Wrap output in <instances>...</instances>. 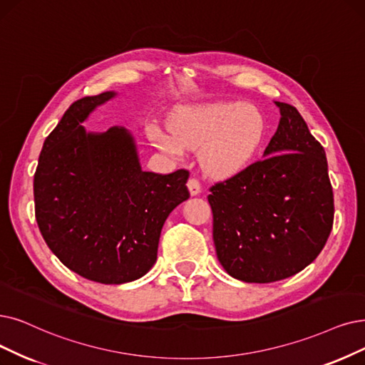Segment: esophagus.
I'll use <instances>...</instances> for the list:
<instances>
[{
  "mask_svg": "<svg viewBox=\"0 0 365 365\" xmlns=\"http://www.w3.org/2000/svg\"><path fill=\"white\" fill-rule=\"evenodd\" d=\"M187 188L192 196H197L200 193V182L196 178H190L187 182Z\"/></svg>",
  "mask_w": 365,
  "mask_h": 365,
  "instance_id": "esophagus-1",
  "label": "esophagus"
}]
</instances>
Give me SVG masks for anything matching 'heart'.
I'll use <instances>...</instances> for the list:
<instances>
[{
  "mask_svg": "<svg viewBox=\"0 0 365 365\" xmlns=\"http://www.w3.org/2000/svg\"><path fill=\"white\" fill-rule=\"evenodd\" d=\"M264 136V115L256 106L242 103L190 106L173 115L172 130L150 128L155 147L172 157H182L187 148H200L199 162L215 178L242 172L253 162Z\"/></svg>",
  "mask_w": 365,
  "mask_h": 365,
  "instance_id": "1",
  "label": "heart"
}]
</instances>
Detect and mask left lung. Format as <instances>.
<instances>
[{"label":"left lung","mask_w":365,"mask_h":365,"mask_svg":"<svg viewBox=\"0 0 365 365\" xmlns=\"http://www.w3.org/2000/svg\"><path fill=\"white\" fill-rule=\"evenodd\" d=\"M280 123L264 158L211 187L217 259L233 279L272 283L322 252L334 196L325 150L292 105L274 101Z\"/></svg>","instance_id":"obj_1"}]
</instances>
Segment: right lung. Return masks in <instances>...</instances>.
Here are the masks:
<instances>
[{"label": "right lung", "mask_w": 365, "mask_h": 365, "mask_svg": "<svg viewBox=\"0 0 365 365\" xmlns=\"http://www.w3.org/2000/svg\"><path fill=\"white\" fill-rule=\"evenodd\" d=\"M115 96L106 91L75 101L43 143L34 175L43 240L68 269L103 284L147 274L166 218L190 197L187 170H142L125 127L86 132L82 123Z\"/></svg>", "instance_id": "right-lung-1"}]
</instances>
